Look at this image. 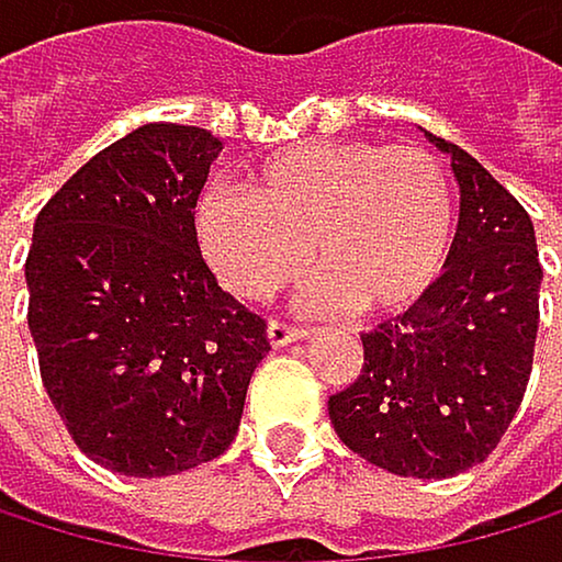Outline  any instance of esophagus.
I'll return each instance as SVG.
<instances>
[{
    "label": "esophagus",
    "instance_id": "1",
    "mask_svg": "<svg viewBox=\"0 0 562 562\" xmlns=\"http://www.w3.org/2000/svg\"><path fill=\"white\" fill-rule=\"evenodd\" d=\"M266 337L272 347H286V344H296L306 337V330L300 327H290V323H279V319H269V327H266Z\"/></svg>",
    "mask_w": 562,
    "mask_h": 562
}]
</instances>
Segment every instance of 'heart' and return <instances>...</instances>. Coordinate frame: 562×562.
<instances>
[{"mask_svg":"<svg viewBox=\"0 0 562 562\" xmlns=\"http://www.w3.org/2000/svg\"><path fill=\"white\" fill-rule=\"evenodd\" d=\"M195 235L239 300L262 303L293 283L310 246L319 306L397 313L431 290L448 259L456 191L425 147L313 140L249 168L243 199H202Z\"/></svg>","mask_w":562,"mask_h":562,"instance_id":"obj_1","label":"heart"}]
</instances>
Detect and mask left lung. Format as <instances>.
I'll use <instances>...</instances> for the list:
<instances>
[{"mask_svg": "<svg viewBox=\"0 0 562 562\" xmlns=\"http://www.w3.org/2000/svg\"><path fill=\"white\" fill-rule=\"evenodd\" d=\"M425 137L451 158L462 195L445 272L412 310L360 334V378L327 407L371 465L448 479L485 462L519 412L543 266L526 209L469 150Z\"/></svg>", "mask_w": 562, "mask_h": 562, "instance_id": "left-lung-1", "label": "left lung"}]
</instances>
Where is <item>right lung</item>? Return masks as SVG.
<instances>
[{
  "label": "right lung",
  "instance_id": "1",
  "mask_svg": "<svg viewBox=\"0 0 562 562\" xmlns=\"http://www.w3.org/2000/svg\"><path fill=\"white\" fill-rule=\"evenodd\" d=\"M222 140L144 124L93 155L33 225L43 387L97 465L158 479L218 459L269 353L266 319L205 266L195 205Z\"/></svg>",
  "mask_w": 562,
  "mask_h": 562
}]
</instances>
